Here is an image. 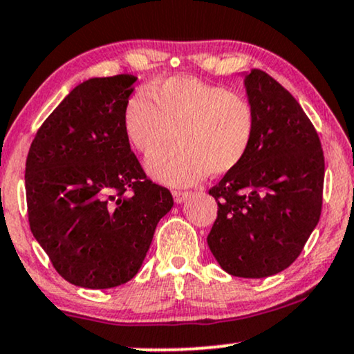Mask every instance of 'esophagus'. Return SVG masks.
I'll return each instance as SVG.
<instances>
[{
    "label": "esophagus",
    "instance_id": "1",
    "mask_svg": "<svg viewBox=\"0 0 354 354\" xmlns=\"http://www.w3.org/2000/svg\"><path fill=\"white\" fill-rule=\"evenodd\" d=\"M187 196H189V192L187 191H173V199L176 204L185 203V199L187 198Z\"/></svg>",
    "mask_w": 354,
    "mask_h": 354
}]
</instances>
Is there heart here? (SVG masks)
<instances>
[{"label":"heart","instance_id":"heart-1","mask_svg":"<svg viewBox=\"0 0 354 354\" xmlns=\"http://www.w3.org/2000/svg\"><path fill=\"white\" fill-rule=\"evenodd\" d=\"M125 138L144 156L173 142L178 147L149 160L155 180L186 186L205 174L221 176L243 162L254 136V111L247 97L196 78L171 77L149 96L136 95L125 104Z\"/></svg>","mask_w":354,"mask_h":354}]
</instances>
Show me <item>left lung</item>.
<instances>
[{"mask_svg": "<svg viewBox=\"0 0 354 354\" xmlns=\"http://www.w3.org/2000/svg\"><path fill=\"white\" fill-rule=\"evenodd\" d=\"M254 136L239 167L210 187L207 245L223 271L268 277L296 261L317 227L325 160L319 133L288 89L261 70L245 77Z\"/></svg>", "mask_w": 354, "mask_h": 354, "instance_id": "obj_1", "label": "left lung"}]
</instances>
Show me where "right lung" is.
<instances>
[{
  "instance_id": "right-lung-1",
  "label": "right lung",
  "mask_w": 354,
  "mask_h": 354,
  "mask_svg": "<svg viewBox=\"0 0 354 354\" xmlns=\"http://www.w3.org/2000/svg\"><path fill=\"white\" fill-rule=\"evenodd\" d=\"M132 75L80 83L44 120L26 160L32 235L58 274L109 289L140 270L156 223L173 207L125 138Z\"/></svg>"
}]
</instances>
